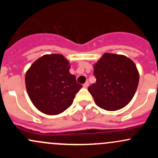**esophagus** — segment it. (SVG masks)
Here are the masks:
<instances>
[{"label":"esophagus","mask_w":158,"mask_h":158,"mask_svg":"<svg viewBox=\"0 0 158 158\" xmlns=\"http://www.w3.org/2000/svg\"><path fill=\"white\" fill-rule=\"evenodd\" d=\"M89 85V82H85V83L84 84V85H83V87H84V88H88Z\"/></svg>","instance_id":"1"}]
</instances>
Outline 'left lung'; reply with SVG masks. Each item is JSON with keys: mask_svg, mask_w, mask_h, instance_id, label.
Instances as JSON below:
<instances>
[{"mask_svg": "<svg viewBox=\"0 0 158 158\" xmlns=\"http://www.w3.org/2000/svg\"><path fill=\"white\" fill-rule=\"evenodd\" d=\"M96 83L89 87L101 109L116 111L131 101L139 82L136 65L124 55L106 52L94 65Z\"/></svg>", "mask_w": 158, "mask_h": 158, "instance_id": "obj_1", "label": "left lung"}]
</instances>
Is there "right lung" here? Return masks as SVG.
I'll use <instances>...</instances> for the list:
<instances>
[{"instance_id":"1","label":"right lung","mask_w":158,"mask_h":158,"mask_svg":"<svg viewBox=\"0 0 158 158\" xmlns=\"http://www.w3.org/2000/svg\"><path fill=\"white\" fill-rule=\"evenodd\" d=\"M69 62L61 54H47L36 60L25 75L27 94L41 112L55 115L73 104L82 87L69 73Z\"/></svg>"}]
</instances>
